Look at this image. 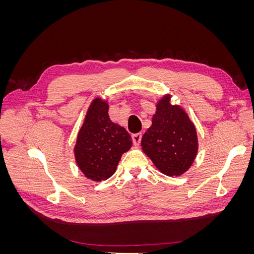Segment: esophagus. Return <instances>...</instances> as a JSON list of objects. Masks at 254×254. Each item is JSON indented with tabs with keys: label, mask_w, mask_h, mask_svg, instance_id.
I'll use <instances>...</instances> for the list:
<instances>
[{
	"label": "esophagus",
	"mask_w": 254,
	"mask_h": 254,
	"mask_svg": "<svg viewBox=\"0 0 254 254\" xmlns=\"http://www.w3.org/2000/svg\"><path fill=\"white\" fill-rule=\"evenodd\" d=\"M142 140V133H135L132 135V141L134 146H139Z\"/></svg>",
	"instance_id": "obj_1"
}]
</instances>
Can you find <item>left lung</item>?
Listing matches in <instances>:
<instances>
[{"mask_svg": "<svg viewBox=\"0 0 254 254\" xmlns=\"http://www.w3.org/2000/svg\"><path fill=\"white\" fill-rule=\"evenodd\" d=\"M164 95L156 105L152 124L141 145L158 170L166 176H181L193 164L198 152L195 125L179 105L171 104Z\"/></svg>", "mask_w": 254, "mask_h": 254, "instance_id": "obj_1", "label": "left lung"}]
</instances>
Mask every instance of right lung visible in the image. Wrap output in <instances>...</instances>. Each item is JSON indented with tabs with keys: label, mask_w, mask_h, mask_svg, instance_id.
<instances>
[{
	"label": "right lung",
	"mask_w": 254,
	"mask_h": 254,
	"mask_svg": "<svg viewBox=\"0 0 254 254\" xmlns=\"http://www.w3.org/2000/svg\"><path fill=\"white\" fill-rule=\"evenodd\" d=\"M108 110V102L101 97L92 101L74 147L79 170L96 182L110 178L123 153L132 146L131 136L110 120Z\"/></svg>",
	"instance_id": "right-lung-1"
}]
</instances>
